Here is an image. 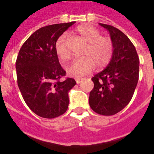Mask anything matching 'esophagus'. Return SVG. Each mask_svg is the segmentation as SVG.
<instances>
[{"mask_svg": "<svg viewBox=\"0 0 154 154\" xmlns=\"http://www.w3.org/2000/svg\"><path fill=\"white\" fill-rule=\"evenodd\" d=\"M76 80V83H77V84H80V82H81V80H82V79H79V78H77L75 79Z\"/></svg>", "mask_w": 154, "mask_h": 154, "instance_id": "1", "label": "esophagus"}]
</instances>
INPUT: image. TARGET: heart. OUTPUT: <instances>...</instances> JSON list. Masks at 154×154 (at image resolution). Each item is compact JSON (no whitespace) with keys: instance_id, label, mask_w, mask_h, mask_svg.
<instances>
[{"instance_id":"1","label":"heart","mask_w":154,"mask_h":154,"mask_svg":"<svg viewBox=\"0 0 154 154\" xmlns=\"http://www.w3.org/2000/svg\"><path fill=\"white\" fill-rule=\"evenodd\" d=\"M75 32L88 42L84 53L85 57L75 60L66 68V71L69 75L80 78L93 70L96 64L99 67L108 64L114 54V44L109 37L102 36L100 31L92 25H80ZM67 41V34L64 33L55 42V52L62 62L70 58Z\"/></svg>"}]
</instances>
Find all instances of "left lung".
<instances>
[{"label": "left lung", "mask_w": 154, "mask_h": 154, "mask_svg": "<svg viewBox=\"0 0 154 154\" xmlns=\"http://www.w3.org/2000/svg\"><path fill=\"white\" fill-rule=\"evenodd\" d=\"M107 29L114 44L110 62L102 71L92 78L94 88L90 92L89 105L100 115H114L130 102L139 79L140 59L134 45L123 32L108 24Z\"/></svg>", "instance_id": "obj_1"}]
</instances>
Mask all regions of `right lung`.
I'll list each match as a JSON object with an SVG mask.
<instances>
[{"instance_id":"add662e5","label":"right lung","mask_w":154,"mask_h":154,"mask_svg":"<svg viewBox=\"0 0 154 154\" xmlns=\"http://www.w3.org/2000/svg\"><path fill=\"white\" fill-rule=\"evenodd\" d=\"M75 22L43 26L24 42L16 60L17 82L30 109L38 116L54 119L67 110L68 92L76 84L63 79L66 70L60 65L55 42Z\"/></svg>"}]
</instances>
